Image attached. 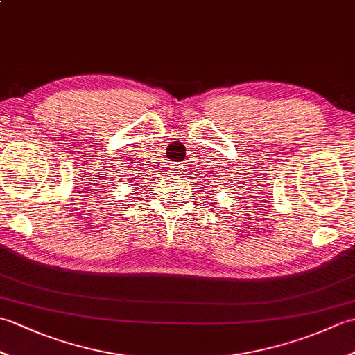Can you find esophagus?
<instances>
[{
  "mask_svg": "<svg viewBox=\"0 0 355 355\" xmlns=\"http://www.w3.org/2000/svg\"><path fill=\"white\" fill-rule=\"evenodd\" d=\"M171 168H172V173H173V175H178V173H180V166H171Z\"/></svg>",
  "mask_w": 355,
  "mask_h": 355,
  "instance_id": "esophagus-1",
  "label": "esophagus"
}]
</instances>
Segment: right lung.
<instances>
[{
	"label": "right lung",
	"instance_id": "right-lung-1",
	"mask_svg": "<svg viewBox=\"0 0 355 355\" xmlns=\"http://www.w3.org/2000/svg\"><path fill=\"white\" fill-rule=\"evenodd\" d=\"M134 182H135V180H134Z\"/></svg>",
	"mask_w": 355,
	"mask_h": 355
}]
</instances>
